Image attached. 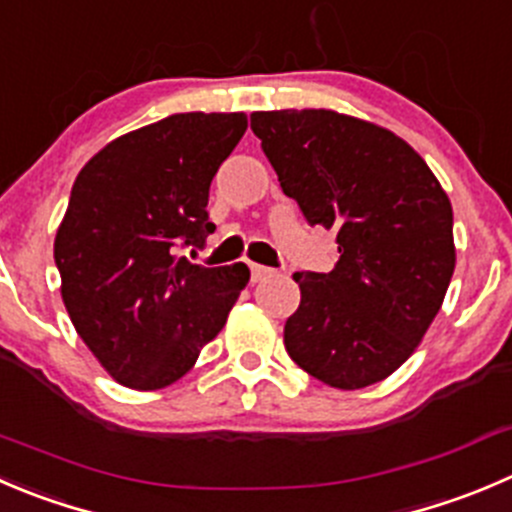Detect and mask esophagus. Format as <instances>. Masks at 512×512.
<instances>
[{
	"mask_svg": "<svg viewBox=\"0 0 512 512\" xmlns=\"http://www.w3.org/2000/svg\"><path fill=\"white\" fill-rule=\"evenodd\" d=\"M270 275H275V270H270V267L255 265V262H252V265H250V280L252 282H262V280H265V277H270Z\"/></svg>",
	"mask_w": 512,
	"mask_h": 512,
	"instance_id": "obj_1",
	"label": "esophagus"
}]
</instances>
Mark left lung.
<instances>
[{
    "mask_svg": "<svg viewBox=\"0 0 512 512\" xmlns=\"http://www.w3.org/2000/svg\"><path fill=\"white\" fill-rule=\"evenodd\" d=\"M282 192L337 230L330 272H295L292 360L330 388L393 375L438 315L455 270L453 207L423 157L385 127L332 109L252 112Z\"/></svg>",
    "mask_w": 512,
    "mask_h": 512,
    "instance_id": "obj_1",
    "label": "left lung"
}]
</instances>
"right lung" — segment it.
Returning <instances> with one entry per match:
<instances>
[{
	"mask_svg": "<svg viewBox=\"0 0 512 512\" xmlns=\"http://www.w3.org/2000/svg\"><path fill=\"white\" fill-rule=\"evenodd\" d=\"M245 130L242 112L172 114L109 142L74 180L54 237L62 300L124 388L160 390L187 375L250 280L245 262L177 255L215 232L212 177Z\"/></svg>",
	"mask_w": 512,
	"mask_h": 512,
	"instance_id": "obj_1",
	"label": "right lung"
}]
</instances>
